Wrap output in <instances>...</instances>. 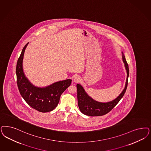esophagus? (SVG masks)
<instances>
[{
  "label": "esophagus",
  "instance_id": "obj_1",
  "mask_svg": "<svg viewBox=\"0 0 151 151\" xmlns=\"http://www.w3.org/2000/svg\"><path fill=\"white\" fill-rule=\"evenodd\" d=\"M73 81L74 83H80V82L81 81V78H80V77L78 76H76L74 77Z\"/></svg>",
  "mask_w": 151,
  "mask_h": 151
}]
</instances>
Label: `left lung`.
<instances>
[{
  "label": "left lung",
  "mask_w": 151,
  "mask_h": 151,
  "mask_svg": "<svg viewBox=\"0 0 151 151\" xmlns=\"http://www.w3.org/2000/svg\"><path fill=\"white\" fill-rule=\"evenodd\" d=\"M122 59L124 63L125 68L127 73V77L125 83L124 90L120 93L119 95L114 100L107 102L101 103L98 102L91 98L85 91L83 87L80 85L77 84L76 87L78 90V106L81 112L83 114L86 115L91 116H101L107 114L110 111L113 109L116 105L118 103L120 100L123 98L128 85V79L129 76V67L126 61L125 58L122 52Z\"/></svg>",
  "instance_id": "1"
}]
</instances>
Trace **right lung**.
<instances>
[{"instance_id":"obj_1","label":"right lung","mask_w":151,"mask_h":151,"mask_svg":"<svg viewBox=\"0 0 151 151\" xmlns=\"http://www.w3.org/2000/svg\"><path fill=\"white\" fill-rule=\"evenodd\" d=\"M28 43L23 47L16 67L17 83L19 93L27 104L38 111L46 113L54 109L59 103L64 91L71 85L72 80L67 79L45 87L34 86L28 80L23 70V60Z\"/></svg>"}]
</instances>
